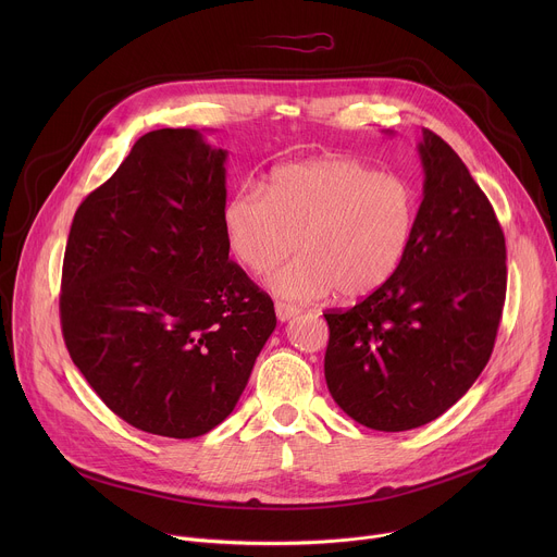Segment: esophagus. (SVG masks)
<instances>
[{
  "label": "esophagus",
  "mask_w": 557,
  "mask_h": 557,
  "mask_svg": "<svg viewBox=\"0 0 557 557\" xmlns=\"http://www.w3.org/2000/svg\"><path fill=\"white\" fill-rule=\"evenodd\" d=\"M275 314H277L280 322H288V320H293L295 314H299V308H295L290 304H284V301H277L275 304Z\"/></svg>",
  "instance_id": "esophagus-1"
}]
</instances>
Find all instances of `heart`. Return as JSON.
I'll return each mask as SVG.
<instances>
[{"label": "heart", "instance_id": "1", "mask_svg": "<svg viewBox=\"0 0 557 557\" xmlns=\"http://www.w3.org/2000/svg\"><path fill=\"white\" fill-rule=\"evenodd\" d=\"M417 220L410 178L339 156L282 165L269 189L247 183L222 209L226 245L249 271L264 273L301 249L267 280L286 301L322 299L335 288L344 299L376 293L404 264Z\"/></svg>", "mask_w": 557, "mask_h": 557}]
</instances>
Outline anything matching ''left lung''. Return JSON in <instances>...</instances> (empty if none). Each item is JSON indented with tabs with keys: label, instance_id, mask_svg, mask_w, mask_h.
<instances>
[{
	"label": "left lung",
	"instance_id": "1",
	"mask_svg": "<svg viewBox=\"0 0 557 557\" xmlns=\"http://www.w3.org/2000/svg\"><path fill=\"white\" fill-rule=\"evenodd\" d=\"M423 200L394 277L348 310L324 312L335 404L379 432L447 412L487 366L507 293L505 233L458 153L423 129Z\"/></svg>",
	"mask_w": 557,
	"mask_h": 557
}]
</instances>
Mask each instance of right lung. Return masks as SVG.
Wrapping results in <instances>:
<instances>
[{
	"instance_id": "add662e5",
	"label": "right lung",
	"mask_w": 557,
	"mask_h": 557,
	"mask_svg": "<svg viewBox=\"0 0 557 557\" xmlns=\"http://www.w3.org/2000/svg\"><path fill=\"white\" fill-rule=\"evenodd\" d=\"M224 161L198 129H153L70 226L67 352L101 401L149 434L220 425L277 324L271 297L228 260Z\"/></svg>"
}]
</instances>
